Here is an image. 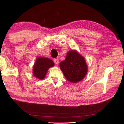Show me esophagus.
Here are the masks:
<instances>
[{"mask_svg":"<svg viewBox=\"0 0 124 124\" xmlns=\"http://www.w3.org/2000/svg\"><path fill=\"white\" fill-rule=\"evenodd\" d=\"M54 63H55L56 65H58V63H59V60L57 58H55V59H54Z\"/></svg>","mask_w":124,"mask_h":124,"instance_id":"esophagus-1","label":"esophagus"}]
</instances>
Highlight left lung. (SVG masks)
<instances>
[{"mask_svg":"<svg viewBox=\"0 0 124 124\" xmlns=\"http://www.w3.org/2000/svg\"><path fill=\"white\" fill-rule=\"evenodd\" d=\"M60 67L66 78L70 82L81 81L87 72V66L84 57L76 50H71L67 54L66 59L61 62Z\"/></svg>","mask_w":124,"mask_h":124,"instance_id":"1","label":"left lung"}]
</instances>
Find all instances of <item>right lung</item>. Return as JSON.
<instances>
[{
	"instance_id": "obj_1",
	"label": "right lung",
	"mask_w": 124,
	"mask_h": 124,
	"mask_svg": "<svg viewBox=\"0 0 124 124\" xmlns=\"http://www.w3.org/2000/svg\"><path fill=\"white\" fill-rule=\"evenodd\" d=\"M54 66V63L51 60L48 58L39 57L37 58L33 66V75L39 79H43L45 77L48 70Z\"/></svg>"
}]
</instances>
